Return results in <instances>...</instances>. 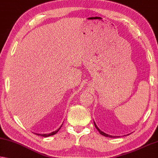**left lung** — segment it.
<instances>
[{"instance_id": "left-lung-1", "label": "left lung", "mask_w": 158, "mask_h": 158, "mask_svg": "<svg viewBox=\"0 0 158 158\" xmlns=\"http://www.w3.org/2000/svg\"><path fill=\"white\" fill-rule=\"evenodd\" d=\"M94 127H95V128H97V129H98V131L99 132V133H100L101 135H104V136H105V137H109V138H118V137H120V136H114V135H108V134H106V133L102 132V131L101 130H99V128H98V127H97V125L95 124V123H94Z\"/></svg>"}]
</instances>
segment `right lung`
<instances>
[{
    "instance_id": "1",
    "label": "right lung",
    "mask_w": 158,
    "mask_h": 158,
    "mask_svg": "<svg viewBox=\"0 0 158 158\" xmlns=\"http://www.w3.org/2000/svg\"><path fill=\"white\" fill-rule=\"evenodd\" d=\"M62 125H63V124H62ZM62 125L60 126V128H58V129H57L56 131H53V132L50 133H46V134H38V133H35V134H36V135H41V136H43V137H48V136H50V135H53L56 134V133L58 131H59L60 130V128H61Z\"/></svg>"
}]
</instances>
